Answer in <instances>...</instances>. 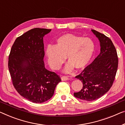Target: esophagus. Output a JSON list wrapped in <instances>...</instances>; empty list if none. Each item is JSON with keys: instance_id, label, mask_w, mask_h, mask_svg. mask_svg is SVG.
<instances>
[{"instance_id": "esophagus-1", "label": "esophagus", "mask_w": 125, "mask_h": 125, "mask_svg": "<svg viewBox=\"0 0 125 125\" xmlns=\"http://www.w3.org/2000/svg\"><path fill=\"white\" fill-rule=\"evenodd\" d=\"M61 79H62V81H67L69 79V78H68V76H62V77H61Z\"/></svg>"}]
</instances>
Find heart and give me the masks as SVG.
Instances as JSON below:
<instances>
[{
	"instance_id": "obj_1",
	"label": "heart",
	"mask_w": 125,
	"mask_h": 125,
	"mask_svg": "<svg viewBox=\"0 0 125 125\" xmlns=\"http://www.w3.org/2000/svg\"><path fill=\"white\" fill-rule=\"evenodd\" d=\"M94 51V43L91 39L67 33L59 37L54 46H48L46 54L49 66L54 70L61 67L66 57L69 63L64 71L70 72L73 67H85L92 58Z\"/></svg>"
}]
</instances>
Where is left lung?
Listing matches in <instances>:
<instances>
[{
  "mask_svg": "<svg viewBox=\"0 0 125 125\" xmlns=\"http://www.w3.org/2000/svg\"><path fill=\"white\" fill-rule=\"evenodd\" d=\"M100 42V53L94 61L83 69L76 79L83 87L74 93L75 97L86 101L99 98L109 91L116 77L118 59L116 48L108 37L92 30Z\"/></svg>",
  "mask_w": 125,
  "mask_h": 125,
  "instance_id": "1",
  "label": "left lung"
}]
</instances>
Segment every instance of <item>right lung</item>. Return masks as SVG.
Instances as JSON below:
<instances>
[{
    "label": "right lung",
    "instance_id": "right-lung-1",
    "mask_svg": "<svg viewBox=\"0 0 125 125\" xmlns=\"http://www.w3.org/2000/svg\"><path fill=\"white\" fill-rule=\"evenodd\" d=\"M51 29L35 28L18 37L10 49L8 68L14 88L23 98L42 103L53 96L60 76L45 68L43 37Z\"/></svg>",
    "mask_w": 125,
    "mask_h": 125
}]
</instances>
